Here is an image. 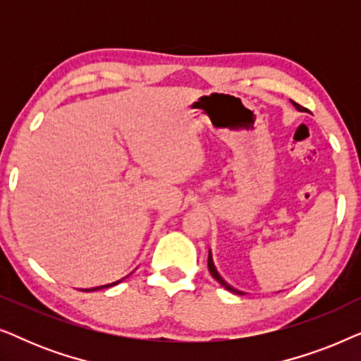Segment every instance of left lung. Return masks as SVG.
Here are the masks:
<instances>
[{
    "label": "left lung",
    "instance_id": "1",
    "mask_svg": "<svg viewBox=\"0 0 361 361\" xmlns=\"http://www.w3.org/2000/svg\"><path fill=\"white\" fill-rule=\"evenodd\" d=\"M293 105L295 106V110H298V111H305V108L298 105V103L293 102ZM209 271H210V274L214 276V278H215L216 281H219V283H220L221 286H224V288H225L226 290H230V293L238 294V295H243V294H245V293H241V290H238V289L231 288V286H230L228 283H226V281H225L224 278H221L220 273H219V271H216V268H215V263H214V258H212V251H210V250H209Z\"/></svg>",
    "mask_w": 361,
    "mask_h": 361
}]
</instances>
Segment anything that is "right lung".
Returning <instances> with one entry per match:
<instances>
[{
    "mask_svg": "<svg viewBox=\"0 0 361 361\" xmlns=\"http://www.w3.org/2000/svg\"><path fill=\"white\" fill-rule=\"evenodd\" d=\"M128 276H130V274H128ZM128 276H126V278H128ZM123 279H125V278H121L120 281H115V283H111V284H105V286H97V288H90V289H83V290H85V293H93V290H100V289H106V288H111V286H116L118 283H121V281Z\"/></svg>",
    "mask_w": 361,
    "mask_h": 361,
    "instance_id": "add662e5",
    "label": "right lung"
}]
</instances>
